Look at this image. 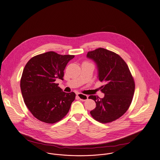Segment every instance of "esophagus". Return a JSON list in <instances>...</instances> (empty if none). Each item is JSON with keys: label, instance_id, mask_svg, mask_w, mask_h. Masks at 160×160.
<instances>
[{"label": "esophagus", "instance_id": "esophagus-1", "mask_svg": "<svg viewBox=\"0 0 160 160\" xmlns=\"http://www.w3.org/2000/svg\"><path fill=\"white\" fill-rule=\"evenodd\" d=\"M77 96L79 98V99L81 101H85L88 99V96L85 94H83L81 93H78Z\"/></svg>", "mask_w": 160, "mask_h": 160}]
</instances>
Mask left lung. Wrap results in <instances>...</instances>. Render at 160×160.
<instances>
[{"mask_svg":"<svg viewBox=\"0 0 160 160\" xmlns=\"http://www.w3.org/2000/svg\"><path fill=\"white\" fill-rule=\"evenodd\" d=\"M98 68L99 80L104 83L100 87L103 98L91 95L96 107L90 111L96 120L107 123L122 116L128 109L134 93V78L125 61L118 54L103 48L87 53Z\"/></svg>","mask_w":160,"mask_h":160,"instance_id":"left-lung-1","label":"left lung"}]
</instances>
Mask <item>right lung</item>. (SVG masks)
I'll list each match as a JSON object with an SVG mask.
<instances>
[{"label":"right lung","mask_w":160,"mask_h":160,"mask_svg":"<svg viewBox=\"0 0 160 160\" xmlns=\"http://www.w3.org/2000/svg\"><path fill=\"white\" fill-rule=\"evenodd\" d=\"M74 57L50 51L35 56L26 64L20 80L22 96L32 114L42 122L61 120L75 99V92H64L55 83L57 79L63 80L64 70Z\"/></svg>","instance_id":"obj_1"}]
</instances>
